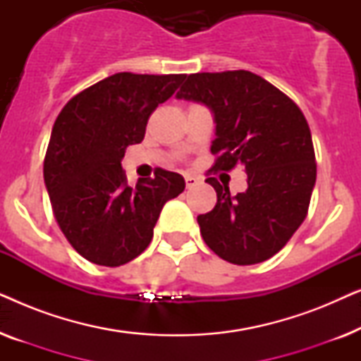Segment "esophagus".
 I'll return each instance as SVG.
<instances>
[{"label":"esophagus","instance_id":"1","mask_svg":"<svg viewBox=\"0 0 361 361\" xmlns=\"http://www.w3.org/2000/svg\"><path fill=\"white\" fill-rule=\"evenodd\" d=\"M199 182H200V180L197 179L195 176H192V174H185V185L189 187V189H190V187H194V185L199 184Z\"/></svg>","mask_w":361,"mask_h":361}]
</instances>
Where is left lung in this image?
<instances>
[{
    "instance_id": "left-lung-1",
    "label": "left lung",
    "mask_w": 361,
    "mask_h": 361,
    "mask_svg": "<svg viewBox=\"0 0 361 361\" xmlns=\"http://www.w3.org/2000/svg\"><path fill=\"white\" fill-rule=\"evenodd\" d=\"M200 103L214 116L219 154L212 171L245 166L248 189L231 195L215 177L205 182L216 205L197 216L209 248L233 264L269 259L307 215L315 185L312 136L298 105L248 71L192 73L176 95Z\"/></svg>"
}]
</instances>
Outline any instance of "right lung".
<instances>
[{
	"label": "right lung",
	"instance_id": "right-lung-1",
	"mask_svg": "<svg viewBox=\"0 0 361 361\" xmlns=\"http://www.w3.org/2000/svg\"><path fill=\"white\" fill-rule=\"evenodd\" d=\"M184 78L120 72L80 92L59 113L44 182L62 233L92 263L115 268L140 256L162 207L185 189L184 177L164 169L130 187L121 169L126 147L145 140L151 113Z\"/></svg>",
	"mask_w": 361,
	"mask_h": 361
}]
</instances>
